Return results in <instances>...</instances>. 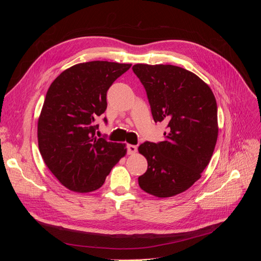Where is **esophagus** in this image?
Returning a JSON list of instances; mask_svg holds the SVG:
<instances>
[{
	"label": "esophagus",
	"mask_w": 261,
	"mask_h": 261,
	"mask_svg": "<svg viewBox=\"0 0 261 261\" xmlns=\"http://www.w3.org/2000/svg\"><path fill=\"white\" fill-rule=\"evenodd\" d=\"M127 153L128 154H134V153H136L137 152V147L136 146H134V145H127Z\"/></svg>",
	"instance_id": "1"
}]
</instances>
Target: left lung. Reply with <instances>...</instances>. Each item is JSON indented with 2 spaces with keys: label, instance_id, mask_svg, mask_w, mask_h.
<instances>
[{
  "label": "left lung",
  "instance_id": "1",
  "mask_svg": "<svg viewBox=\"0 0 261 261\" xmlns=\"http://www.w3.org/2000/svg\"><path fill=\"white\" fill-rule=\"evenodd\" d=\"M133 70L145 87L154 122L168 126L161 143L139 146L148 169L138 184L159 198L175 196L198 180L211 160L219 133L215 94L178 66L136 64Z\"/></svg>",
  "mask_w": 261,
  "mask_h": 261
}]
</instances>
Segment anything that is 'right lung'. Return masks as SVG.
<instances>
[{"label": "right lung", "instance_id": "add662e5", "mask_svg": "<svg viewBox=\"0 0 261 261\" xmlns=\"http://www.w3.org/2000/svg\"><path fill=\"white\" fill-rule=\"evenodd\" d=\"M130 66L80 63L49 87L38 120V145L46 167L69 191H97L127 151L125 144L97 137L96 118L106 111L108 89Z\"/></svg>", "mask_w": 261, "mask_h": 261}]
</instances>
